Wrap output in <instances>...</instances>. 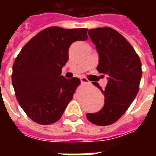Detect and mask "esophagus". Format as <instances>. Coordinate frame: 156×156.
Listing matches in <instances>:
<instances>
[{
	"label": "esophagus",
	"instance_id": "esophagus-1",
	"mask_svg": "<svg viewBox=\"0 0 156 156\" xmlns=\"http://www.w3.org/2000/svg\"><path fill=\"white\" fill-rule=\"evenodd\" d=\"M80 80H81L82 83H90L89 80H88V78H86L85 77H82Z\"/></svg>",
	"mask_w": 156,
	"mask_h": 156
}]
</instances>
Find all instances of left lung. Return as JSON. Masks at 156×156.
Wrapping results in <instances>:
<instances>
[{"label": "left lung", "mask_w": 156, "mask_h": 156, "mask_svg": "<svg viewBox=\"0 0 156 156\" xmlns=\"http://www.w3.org/2000/svg\"><path fill=\"white\" fill-rule=\"evenodd\" d=\"M88 35L99 54L97 70L108 75V81L105 88L93 83L105 95V105L98 113L87 114V119L105 126L116 122L136 97L142 76L141 61L130 43L115 29H90Z\"/></svg>", "instance_id": "obj_1"}]
</instances>
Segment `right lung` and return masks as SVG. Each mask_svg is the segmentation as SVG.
Segmentation results:
<instances>
[{
    "label": "right lung",
    "mask_w": 156,
    "mask_h": 156,
    "mask_svg": "<svg viewBox=\"0 0 156 156\" xmlns=\"http://www.w3.org/2000/svg\"><path fill=\"white\" fill-rule=\"evenodd\" d=\"M88 29L50 27L34 36L22 48L13 63L12 82L19 105L39 124L60 119L80 84V79L62 76L68 60V48L88 38Z\"/></svg>",
    "instance_id": "add662e5"
}]
</instances>
